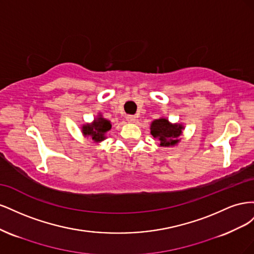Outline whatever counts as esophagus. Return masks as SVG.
<instances>
[{
	"mask_svg": "<svg viewBox=\"0 0 254 254\" xmlns=\"http://www.w3.org/2000/svg\"><path fill=\"white\" fill-rule=\"evenodd\" d=\"M126 120H127L129 123H134V122H135V120H136V118H135V115L128 114L127 117H126Z\"/></svg>",
	"mask_w": 254,
	"mask_h": 254,
	"instance_id": "obj_1",
	"label": "esophagus"
}]
</instances>
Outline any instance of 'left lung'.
<instances>
[{
  "label": "left lung",
  "instance_id": "1",
  "mask_svg": "<svg viewBox=\"0 0 254 254\" xmlns=\"http://www.w3.org/2000/svg\"><path fill=\"white\" fill-rule=\"evenodd\" d=\"M183 127L178 124H171L166 119H159L152 122L150 126L151 135L160 141V146H173L179 142V135Z\"/></svg>",
  "mask_w": 254,
  "mask_h": 254
}]
</instances>
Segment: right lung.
<instances>
[{
	"instance_id": "obj_1",
	"label": "right lung",
	"mask_w": 254,
	"mask_h": 254,
	"mask_svg": "<svg viewBox=\"0 0 254 254\" xmlns=\"http://www.w3.org/2000/svg\"><path fill=\"white\" fill-rule=\"evenodd\" d=\"M111 129L110 121L105 120L99 117L94 121L93 124H87L82 127V133L84 135H90L94 142L105 140V134Z\"/></svg>"
}]
</instances>
